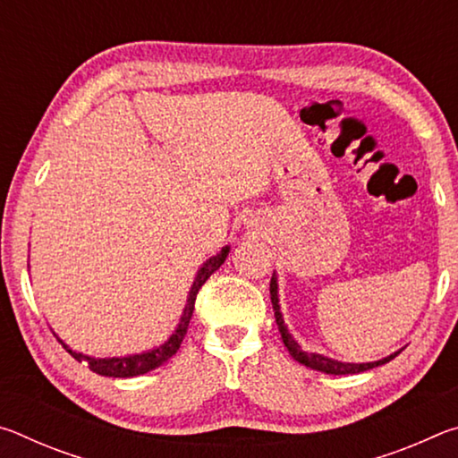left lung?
I'll list each match as a JSON object with an SVG mask.
<instances>
[{
  "instance_id": "1",
  "label": "left lung",
  "mask_w": 458,
  "mask_h": 458,
  "mask_svg": "<svg viewBox=\"0 0 458 458\" xmlns=\"http://www.w3.org/2000/svg\"><path fill=\"white\" fill-rule=\"evenodd\" d=\"M270 301H273L275 319H276V325H278V331H281V337H283L284 347L293 355V360H297L299 363H303V366L311 368L315 371H323V374H331V376L360 374V371H368L371 368L384 366V363L394 360L402 352V350H398V352H394V353L387 355V358H382V360H377V361H368V363L339 361V360L327 358V355H323V353L305 352L303 347L299 345V341L291 335L289 327H286V325H284V317H283V311H281V301H278V278H276V273H273V278H270Z\"/></svg>"
}]
</instances>
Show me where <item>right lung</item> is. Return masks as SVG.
Returning <instances> with one entry per match:
<instances>
[{"mask_svg": "<svg viewBox=\"0 0 458 458\" xmlns=\"http://www.w3.org/2000/svg\"><path fill=\"white\" fill-rule=\"evenodd\" d=\"M228 252H230V246H222L220 252H216L214 257L208 259L204 265L199 267V270L196 273V278H193V283L190 286L188 301H185V307H183L180 323H177L175 331L167 337V341H164V344L157 345V347H153V350H147V352H141V353L121 355V358H90V355H84L81 352L72 350V347H68L64 341H62L56 335V333H54V335H56V339L60 341L62 347H64V350L71 353L74 360L84 361L89 366V369H92L98 376L133 377V376L147 374V371L159 368L161 363L172 360L174 355L177 353V350H180L182 341L185 337V331H188V325H190V319H191L193 305H196L198 291L201 289V284H204L208 278H210L216 273V270H218L224 265V260L228 259Z\"/></svg>", "mask_w": 458, "mask_h": 458, "instance_id": "right-lung-1", "label": "right lung"}]
</instances>
